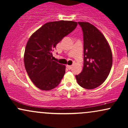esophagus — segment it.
I'll list each match as a JSON object with an SVG mask.
<instances>
[{"mask_svg": "<svg viewBox=\"0 0 128 128\" xmlns=\"http://www.w3.org/2000/svg\"><path fill=\"white\" fill-rule=\"evenodd\" d=\"M67 67L69 69V70H71L72 68V66H68V65H67Z\"/></svg>", "mask_w": 128, "mask_h": 128, "instance_id": "obj_1", "label": "esophagus"}]
</instances>
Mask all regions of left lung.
Segmentation results:
<instances>
[{"instance_id":"obj_1","label":"left lung","mask_w":128,"mask_h":128,"mask_svg":"<svg viewBox=\"0 0 128 128\" xmlns=\"http://www.w3.org/2000/svg\"><path fill=\"white\" fill-rule=\"evenodd\" d=\"M84 36V67L76 75L80 86L94 89L106 80L112 64V55L109 44L104 35L88 22H78Z\"/></svg>"}]
</instances>
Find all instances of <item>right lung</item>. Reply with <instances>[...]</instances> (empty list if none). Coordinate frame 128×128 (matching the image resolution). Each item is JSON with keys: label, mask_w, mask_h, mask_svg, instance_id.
Instances as JSON below:
<instances>
[{"label": "right lung", "mask_w": 128, "mask_h": 128, "mask_svg": "<svg viewBox=\"0 0 128 128\" xmlns=\"http://www.w3.org/2000/svg\"><path fill=\"white\" fill-rule=\"evenodd\" d=\"M77 22H48L29 38L24 55V67L36 87L50 90L59 85L66 72V66L53 60L56 46L76 28Z\"/></svg>", "instance_id": "right-lung-1"}]
</instances>
